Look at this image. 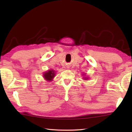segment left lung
Returning <instances> with one entry per match:
<instances>
[{
  "label": "left lung",
  "instance_id": "obj_1",
  "mask_svg": "<svg viewBox=\"0 0 132 132\" xmlns=\"http://www.w3.org/2000/svg\"><path fill=\"white\" fill-rule=\"evenodd\" d=\"M84 75L85 76V77L84 76ZM82 76H84V77H83V79H84V80H88V79H89V77H87V76H86V75H84V74H83V75H82Z\"/></svg>",
  "mask_w": 132,
  "mask_h": 132
}]
</instances>
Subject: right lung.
<instances>
[{
  "label": "right lung",
  "mask_w": 132,
  "mask_h": 132,
  "mask_svg": "<svg viewBox=\"0 0 132 132\" xmlns=\"http://www.w3.org/2000/svg\"><path fill=\"white\" fill-rule=\"evenodd\" d=\"M55 76V71L52 69L47 70L43 74L44 79L47 81H52Z\"/></svg>",
  "instance_id": "add662e5"
}]
</instances>
